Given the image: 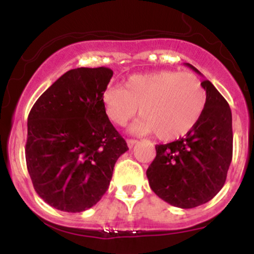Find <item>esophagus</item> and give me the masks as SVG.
Returning a JSON list of instances; mask_svg holds the SVG:
<instances>
[{
	"label": "esophagus",
	"instance_id": "1",
	"mask_svg": "<svg viewBox=\"0 0 254 254\" xmlns=\"http://www.w3.org/2000/svg\"><path fill=\"white\" fill-rule=\"evenodd\" d=\"M136 142H137V140H135V139H127V143L130 148H131Z\"/></svg>",
	"mask_w": 254,
	"mask_h": 254
}]
</instances>
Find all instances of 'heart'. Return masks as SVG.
Segmentation results:
<instances>
[{
  "label": "heart",
  "instance_id": "obj_1",
  "mask_svg": "<svg viewBox=\"0 0 254 254\" xmlns=\"http://www.w3.org/2000/svg\"><path fill=\"white\" fill-rule=\"evenodd\" d=\"M104 113L118 127H125L140 109L141 119L132 130L156 132L163 141L188 134L205 112L207 96L193 73L157 71L130 76L122 87L109 86L102 94Z\"/></svg>",
  "mask_w": 254,
  "mask_h": 254
}]
</instances>
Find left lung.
I'll return each mask as SVG.
<instances>
[{
    "label": "left lung",
    "instance_id": "8db88e82",
    "mask_svg": "<svg viewBox=\"0 0 254 254\" xmlns=\"http://www.w3.org/2000/svg\"><path fill=\"white\" fill-rule=\"evenodd\" d=\"M188 67L201 75L194 66ZM207 103L198 124L176 141L156 145L146 176L156 195L171 205L191 209L211 200L224 187L232 160V114L210 81L201 82Z\"/></svg>",
    "mask_w": 254,
    "mask_h": 254
}]
</instances>
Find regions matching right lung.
<instances>
[{
	"label": "right lung",
	"instance_id": "obj_1",
	"mask_svg": "<svg viewBox=\"0 0 254 254\" xmlns=\"http://www.w3.org/2000/svg\"><path fill=\"white\" fill-rule=\"evenodd\" d=\"M113 71H67L28 115L25 161L38 195L49 205L81 212L108 189L118 158L129 150L104 113L102 94Z\"/></svg>",
	"mask_w": 254,
	"mask_h": 254
}]
</instances>
